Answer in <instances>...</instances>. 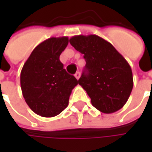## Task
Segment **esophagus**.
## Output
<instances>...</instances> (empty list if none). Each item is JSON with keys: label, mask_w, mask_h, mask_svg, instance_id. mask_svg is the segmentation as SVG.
Masks as SVG:
<instances>
[{"label": "esophagus", "mask_w": 152, "mask_h": 152, "mask_svg": "<svg viewBox=\"0 0 152 152\" xmlns=\"http://www.w3.org/2000/svg\"><path fill=\"white\" fill-rule=\"evenodd\" d=\"M75 77H76L77 80H79V78L80 77V72H77L75 74Z\"/></svg>", "instance_id": "obj_1"}]
</instances>
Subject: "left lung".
I'll return each mask as SVG.
<instances>
[{
	"instance_id": "1",
	"label": "left lung",
	"mask_w": 152,
	"mask_h": 152,
	"mask_svg": "<svg viewBox=\"0 0 152 152\" xmlns=\"http://www.w3.org/2000/svg\"><path fill=\"white\" fill-rule=\"evenodd\" d=\"M69 42L84 54L86 70L78 81L92 105L106 114L122 108L134 86L132 70L125 58L97 35L74 36Z\"/></svg>"
}]
</instances>
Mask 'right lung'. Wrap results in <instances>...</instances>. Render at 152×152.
<instances>
[{
	"label": "right lung",
	"mask_w": 152,
	"mask_h": 152,
	"mask_svg": "<svg viewBox=\"0 0 152 152\" xmlns=\"http://www.w3.org/2000/svg\"><path fill=\"white\" fill-rule=\"evenodd\" d=\"M68 37H51L39 44L25 62L20 74L22 93L28 107L43 117H53L66 108L79 81L59 60Z\"/></svg>",
	"instance_id": "right-lung-1"
}]
</instances>
